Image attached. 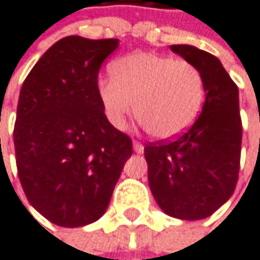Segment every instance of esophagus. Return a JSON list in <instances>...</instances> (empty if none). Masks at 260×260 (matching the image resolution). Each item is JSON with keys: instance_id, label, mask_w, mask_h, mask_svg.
<instances>
[{"instance_id": "34e87169", "label": "esophagus", "mask_w": 260, "mask_h": 260, "mask_svg": "<svg viewBox=\"0 0 260 260\" xmlns=\"http://www.w3.org/2000/svg\"><path fill=\"white\" fill-rule=\"evenodd\" d=\"M133 150H135L138 154H141V153H144V145H142L141 142L135 141V142H133Z\"/></svg>"}]
</instances>
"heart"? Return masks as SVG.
<instances>
[{"instance_id":"heart-1","label":"heart","mask_w":260,"mask_h":260,"mask_svg":"<svg viewBox=\"0 0 260 260\" xmlns=\"http://www.w3.org/2000/svg\"><path fill=\"white\" fill-rule=\"evenodd\" d=\"M112 79H101L96 93L107 121L122 128L133 113L157 139H170L198 119L204 100L202 72L190 61L151 52L116 59Z\"/></svg>"}]
</instances>
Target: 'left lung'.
Listing matches in <instances>:
<instances>
[{
	"instance_id": "left-lung-1",
	"label": "left lung",
	"mask_w": 260,
	"mask_h": 260,
	"mask_svg": "<svg viewBox=\"0 0 260 260\" xmlns=\"http://www.w3.org/2000/svg\"><path fill=\"white\" fill-rule=\"evenodd\" d=\"M170 49L202 72L205 103L185 133L144 147L148 185L166 214L199 220L222 207L236 188L242 144L239 90L211 53L187 44Z\"/></svg>"
}]
</instances>
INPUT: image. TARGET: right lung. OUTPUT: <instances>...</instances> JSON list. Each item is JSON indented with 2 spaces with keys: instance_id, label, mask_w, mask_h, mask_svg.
<instances>
[{
  "instance_id": "right-lung-1",
  "label": "right lung",
  "mask_w": 260,
  "mask_h": 260,
  "mask_svg": "<svg viewBox=\"0 0 260 260\" xmlns=\"http://www.w3.org/2000/svg\"><path fill=\"white\" fill-rule=\"evenodd\" d=\"M119 40L66 37L27 75L13 130L18 176L38 213L75 229L107 210L132 139L106 118L98 73Z\"/></svg>"
}]
</instances>
